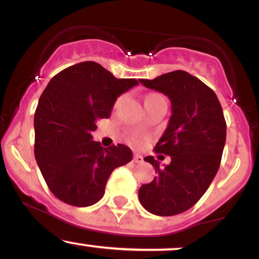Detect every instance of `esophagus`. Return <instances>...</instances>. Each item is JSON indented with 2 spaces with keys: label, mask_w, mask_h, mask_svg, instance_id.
<instances>
[{
  "label": "esophagus",
  "mask_w": 259,
  "mask_h": 259,
  "mask_svg": "<svg viewBox=\"0 0 259 259\" xmlns=\"http://www.w3.org/2000/svg\"><path fill=\"white\" fill-rule=\"evenodd\" d=\"M133 160L135 163H139V164H141L142 162H144V157L141 156V154H138V153H135L134 154V158H133Z\"/></svg>",
  "instance_id": "esophagus-1"
}]
</instances>
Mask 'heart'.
<instances>
[{
  "label": "heart",
  "instance_id": "obj_1",
  "mask_svg": "<svg viewBox=\"0 0 259 259\" xmlns=\"http://www.w3.org/2000/svg\"><path fill=\"white\" fill-rule=\"evenodd\" d=\"M157 99H163V96H160V95H158V94H150V95H147L146 99H145V102H147V101H151V100H157ZM120 101H121V97H119V99L117 100L115 106H117ZM130 141H132L133 144L139 145L140 142H141V139H140V136L136 135V134H133V135H130Z\"/></svg>",
  "mask_w": 259,
  "mask_h": 259
}]
</instances>
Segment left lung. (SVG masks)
Listing matches in <instances>:
<instances>
[{"label":"left lung","mask_w":259,"mask_h":259,"mask_svg":"<svg viewBox=\"0 0 259 259\" xmlns=\"http://www.w3.org/2000/svg\"><path fill=\"white\" fill-rule=\"evenodd\" d=\"M139 81L171 102L168 126L154 147L171 162L159 167L153 156L145 157L158 174L140 187V203L156 215L180 214L197 203L221 165L227 139L223 108L212 89L184 70Z\"/></svg>","instance_id":"obj_1"}]
</instances>
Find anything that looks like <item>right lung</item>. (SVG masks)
<instances>
[{
	"instance_id": "right-lung-1",
	"label": "right lung",
	"mask_w": 259,
	"mask_h": 259,
	"mask_svg": "<svg viewBox=\"0 0 259 259\" xmlns=\"http://www.w3.org/2000/svg\"><path fill=\"white\" fill-rule=\"evenodd\" d=\"M139 85L117 79L96 62H81L50 80L35 111V158L58 200L88 207L105 195L109 175L133 159L125 145L102 148L91 141L97 121L111 117L115 100Z\"/></svg>"
}]
</instances>
